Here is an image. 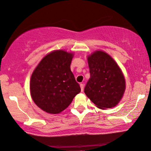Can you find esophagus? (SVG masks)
<instances>
[{
  "instance_id": "obj_1",
  "label": "esophagus",
  "mask_w": 151,
  "mask_h": 151,
  "mask_svg": "<svg viewBox=\"0 0 151 151\" xmlns=\"http://www.w3.org/2000/svg\"><path fill=\"white\" fill-rule=\"evenodd\" d=\"M80 86H81V92H83V90H84V85H83V83H81V84L80 85Z\"/></svg>"
}]
</instances>
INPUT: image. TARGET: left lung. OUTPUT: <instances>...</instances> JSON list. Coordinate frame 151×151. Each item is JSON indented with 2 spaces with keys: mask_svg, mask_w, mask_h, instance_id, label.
<instances>
[{
  "mask_svg": "<svg viewBox=\"0 0 151 151\" xmlns=\"http://www.w3.org/2000/svg\"><path fill=\"white\" fill-rule=\"evenodd\" d=\"M90 78L84 92L101 109L114 107L125 90L124 78L116 62L104 52L96 51L88 57Z\"/></svg>",
  "mask_w": 151,
  "mask_h": 151,
  "instance_id": "1",
  "label": "left lung"
}]
</instances>
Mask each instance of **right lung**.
<instances>
[{"mask_svg":"<svg viewBox=\"0 0 151 151\" xmlns=\"http://www.w3.org/2000/svg\"><path fill=\"white\" fill-rule=\"evenodd\" d=\"M73 54L56 50L46 55L33 72L31 94L45 112L57 114L70 105L81 87L70 70Z\"/></svg>","mask_w":151,"mask_h":151,"instance_id":"obj_1","label":"right lung"}]
</instances>
